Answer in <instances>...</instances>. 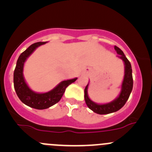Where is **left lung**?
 <instances>
[{"instance_id": "8db88e82", "label": "left lung", "mask_w": 152, "mask_h": 152, "mask_svg": "<svg viewBox=\"0 0 152 152\" xmlns=\"http://www.w3.org/2000/svg\"><path fill=\"white\" fill-rule=\"evenodd\" d=\"M115 50L118 54V56H117L118 57L121 59L124 63V76L123 82H122L120 94L118 95V96L110 103L99 104L93 102L89 98L88 93H87L89 83L87 84L85 89V99L86 104L94 113L99 115H105L115 113V112H117L118 110L121 109L126 104V101L128 100L130 93L132 90L133 79L131 64H130L129 61L127 59V58L126 57L124 52L118 47L115 46Z\"/></svg>"}]
</instances>
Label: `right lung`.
Returning <instances> with one entry per match:
<instances>
[{
    "label": "right lung",
    "instance_id": "obj_1",
    "mask_svg": "<svg viewBox=\"0 0 152 152\" xmlns=\"http://www.w3.org/2000/svg\"><path fill=\"white\" fill-rule=\"evenodd\" d=\"M47 42H39L32 44L20 55L14 71V87L20 100L26 105L37 110H45L54 105L60 101L65 89L68 85L76 82L77 78L61 82L53 90L47 93H36L26 82L23 76L24 63L37 48Z\"/></svg>",
    "mask_w": 152,
    "mask_h": 152
}]
</instances>
